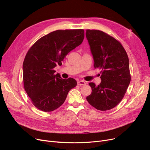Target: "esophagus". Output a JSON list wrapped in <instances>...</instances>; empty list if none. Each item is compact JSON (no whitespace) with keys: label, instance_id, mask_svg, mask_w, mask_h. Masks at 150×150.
Instances as JSON below:
<instances>
[{"label":"esophagus","instance_id":"1","mask_svg":"<svg viewBox=\"0 0 150 150\" xmlns=\"http://www.w3.org/2000/svg\"><path fill=\"white\" fill-rule=\"evenodd\" d=\"M77 84H78V85H79V86H84V85L86 84V82H85L84 81L80 80V81H78L77 82Z\"/></svg>","mask_w":150,"mask_h":150}]
</instances>
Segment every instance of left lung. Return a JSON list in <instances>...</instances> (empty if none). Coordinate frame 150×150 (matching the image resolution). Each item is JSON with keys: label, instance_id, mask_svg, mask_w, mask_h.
<instances>
[{"label": "left lung", "instance_id": "1", "mask_svg": "<svg viewBox=\"0 0 150 150\" xmlns=\"http://www.w3.org/2000/svg\"><path fill=\"white\" fill-rule=\"evenodd\" d=\"M86 38L94 61V67L101 70V83L89 84V103L100 111L115 107L123 99L131 81L128 54L114 38L97 30H86Z\"/></svg>", "mask_w": 150, "mask_h": 150}]
</instances>
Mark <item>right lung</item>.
<instances>
[{
  "instance_id": "add662e5",
  "label": "right lung",
  "mask_w": 150,
  "mask_h": 150,
  "mask_svg": "<svg viewBox=\"0 0 150 150\" xmlns=\"http://www.w3.org/2000/svg\"><path fill=\"white\" fill-rule=\"evenodd\" d=\"M83 29L58 30L47 34L32 45L23 62L24 89L33 105L44 112L61 106L69 91L77 84L72 78L62 79L53 69L62 65L66 55L80 45Z\"/></svg>"
}]
</instances>
